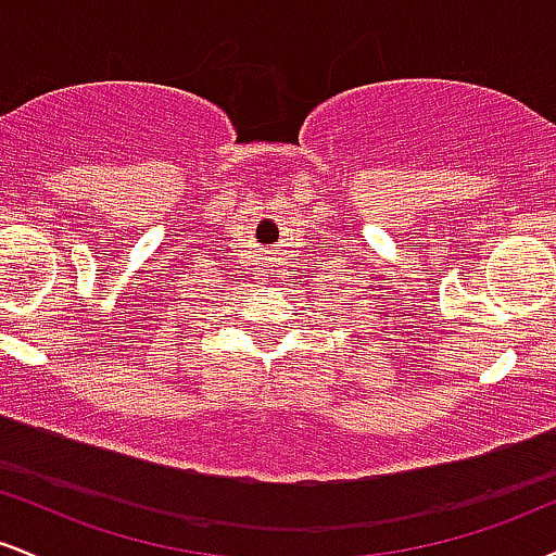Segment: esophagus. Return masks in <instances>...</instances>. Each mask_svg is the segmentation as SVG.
<instances>
[{
  "instance_id": "esophagus-1",
  "label": "esophagus",
  "mask_w": 556,
  "mask_h": 556,
  "mask_svg": "<svg viewBox=\"0 0 556 556\" xmlns=\"http://www.w3.org/2000/svg\"><path fill=\"white\" fill-rule=\"evenodd\" d=\"M266 261H274V258H266ZM266 271H274V269H266Z\"/></svg>"
}]
</instances>
